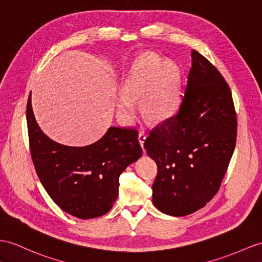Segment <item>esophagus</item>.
<instances>
[{
    "label": "esophagus",
    "instance_id": "34e87169",
    "mask_svg": "<svg viewBox=\"0 0 262 262\" xmlns=\"http://www.w3.org/2000/svg\"><path fill=\"white\" fill-rule=\"evenodd\" d=\"M145 138H146V135L144 132H140L139 133V137H138V139H139V142H140V145L142 146L143 148V145H144V141H145Z\"/></svg>",
    "mask_w": 262,
    "mask_h": 262
}]
</instances>
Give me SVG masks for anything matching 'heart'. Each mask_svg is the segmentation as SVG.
Returning a JSON list of instances; mask_svg holds the SVG:
<instances>
[{"instance_id":"b5f03b06","label":"heart","mask_w":262,"mask_h":262,"mask_svg":"<svg viewBox=\"0 0 262 262\" xmlns=\"http://www.w3.org/2000/svg\"><path fill=\"white\" fill-rule=\"evenodd\" d=\"M180 71L173 62L155 53H144L133 62L117 99L118 117L125 123L135 120L137 102L142 100L143 116L162 122L174 114L179 104Z\"/></svg>"}]
</instances>
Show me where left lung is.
Segmentation results:
<instances>
[{"label":"left lung","mask_w":262,"mask_h":262,"mask_svg":"<svg viewBox=\"0 0 262 262\" xmlns=\"http://www.w3.org/2000/svg\"><path fill=\"white\" fill-rule=\"evenodd\" d=\"M191 57L179 109L144 142L158 165L153 205L174 216L198 211L218 192L237 140V113L227 81L198 51Z\"/></svg>","instance_id":"1"}]
</instances>
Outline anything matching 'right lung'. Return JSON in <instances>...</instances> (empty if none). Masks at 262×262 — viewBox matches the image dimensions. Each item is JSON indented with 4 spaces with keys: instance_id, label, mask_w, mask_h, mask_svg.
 <instances>
[{
    "instance_id": "add662e5",
    "label": "right lung",
    "mask_w": 262,
    "mask_h": 262,
    "mask_svg": "<svg viewBox=\"0 0 262 262\" xmlns=\"http://www.w3.org/2000/svg\"><path fill=\"white\" fill-rule=\"evenodd\" d=\"M27 122L32 161L44 189L56 205L83 220L109 212L118 198L121 173L142 156L137 129L111 126L90 145H63L41 131L31 97Z\"/></svg>"
}]
</instances>
